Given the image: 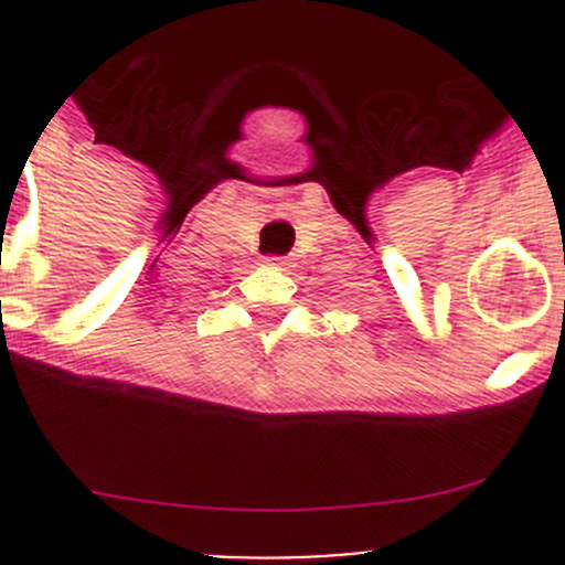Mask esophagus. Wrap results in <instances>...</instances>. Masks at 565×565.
Wrapping results in <instances>:
<instances>
[{
  "mask_svg": "<svg viewBox=\"0 0 565 565\" xmlns=\"http://www.w3.org/2000/svg\"><path fill=\"white\" fill-rule=\"evenodd\" d=\"M267 265H273V267H284L287 265V259H281V256H267Z\"/></svg>",
  "mask_w": 565,
  "mask_h": 565,
  "instance_id": "1",
  "label": "esophagus"
}]
</instances>
